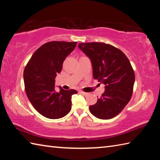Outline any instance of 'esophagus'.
<instances>
[{
  "mask_svg": "<svg viewBox=\"0 0 160 160\" xmlns=\"http://www.w3.org/2000/svg\"><path fill=\"white\" fill-rule=\"evenodd\" d=\"M80 94H81V95H82L83 96H87V95H88V92H84V91H80Z\"/></svg>",
  "mask_w": 160,
  "mask_h": 160,
  "instance_id": "1",
  "label": "esophagus"
}]
</instances>
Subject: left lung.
<instances>
[{"label": "left lung", "instance_id": "8db88e82", "mask_svg": "<svg viewBox=\"0 0 160 160\" xmlns=\"http://www.w3.org/2000/svg\"><path fill=\"white\" fill-rule=\"evenodd\" d=\"M78 48L91 59L94 79L105 84L104 92L89 107L91 113L100 119L116 117L132 95L135 74L130 62L121 50L110 44L80 43Z\"/></svg>", "mask_w": 160, "mask_h": 160}]
</instances>
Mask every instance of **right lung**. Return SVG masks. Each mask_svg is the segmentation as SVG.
Here are the masks:
<instances>
[{
	"label": "right lung",
	"instance_id": "right-lung-1",
	"mask_svg": "<svg viewBox=\"0 0 160 160\" xmlns=\"http://www.w3.org/2000/svg\"><path fill=\"white\" fill-rule=\"evenodd\" d=\"M77 42H50L37 50L24 71L25 91L32 106L48 118L57 119L72 108V96L77 91L54 89L55 78L61 72L66 57L75 49Z\"/></svg>",
	"mask_w": 160,
	"mask_h": 160
}]
</instances>
